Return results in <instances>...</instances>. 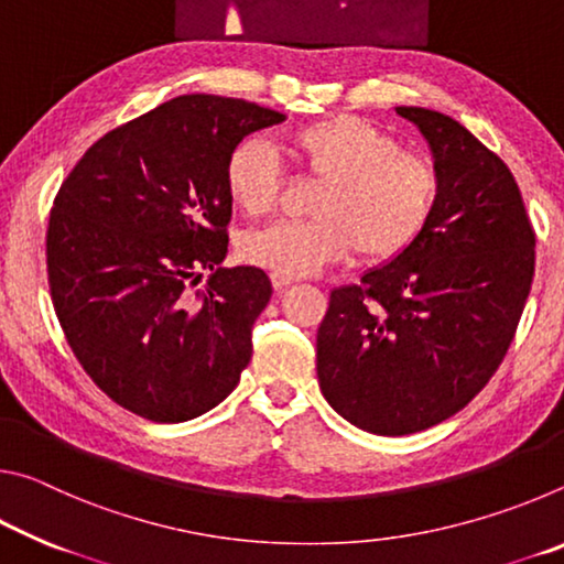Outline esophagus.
<instances>
[{
	"label": "esophagus",
	"mask_w": 564,
	"mask_h": 564,
	"mask_svg": "<svg viewBox=\"0 0 564 564\" xmlns=\"http://www.w3.org/2000/svg\"><path fill=\"white\" fill-rule=\"evenodd\" d=\"M271 283H273V289L275 291H283V289H289V285L293 283V279H285V275H271Z\"/></svg>",
	"instance_id": "obj_1"
}]
</instances>
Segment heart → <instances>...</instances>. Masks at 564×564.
<instances>
[{
	"mask_svg": "<svg viewBox=\"0 0 564 564\" xmlns=\"http://www.w3.org/2000/svg\"><path fill=\"white\" fill-rule=\"evenodd\" d=\"M285 149L323 188L311 204L313 221L271 224L248 234L241 256L285 279L318 273L348 259L366 263L398 259L431 224L441 178L427 159L400 151L373 123L330 117L293 129ZM228 198L246 216H265L279 204L283 174L269 144L248 137L226 159Z\"/></svg>",
	"mask_w": 564,
	"mask_h": 564,
	"instance_id": "1",
	"label": "heart"
}]
</instances>
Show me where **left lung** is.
<instances>
[{"mask_svg":"<svg viewBox=\"0 0 564 564\" xmlns=\"http://www.w3.org/2000/svg\"><path fill=\"white\" fill-rule=\"evenodd\" d=\"M395 111L431 147L435 214L405 253L330 291L316 336L328 405L360 431L393 437L443 423L480 393L534 273V231L505 161L441 111Z\"/></svg>","mask_w":564,"mask_h":564,"instance_id":"1","label":"left lung"}]
</instances>
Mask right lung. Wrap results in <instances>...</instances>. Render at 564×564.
Instances as JSON below:
<instances>
[{"instance_id": "obj_1", "label": "right lung", "mask_w": 564, "mask_h": 564, "mask_svg": "<svg viewBox=\"0 0 564 564\" xmlns=\"http://www.w3.org/2000/svg\"><path fill=\"white\" fill-rule=\"evenodd\" d=\"M285 117L186 94L89 147L46 228L52 303L76 360L113 403L184 423L231 393L271 301L261 269H221L231 221L224 169L248 133ZM204 270L213 275L196 290Z\"/></svg>"}]
</instances>
